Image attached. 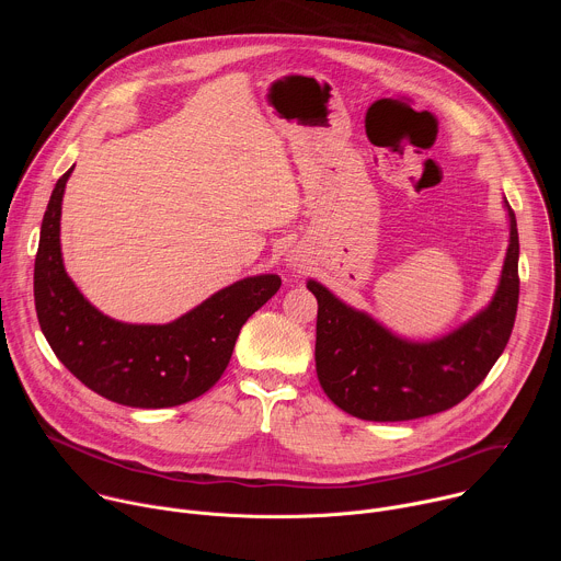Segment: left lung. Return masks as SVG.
Returning a JSON list of instances; mask_svg holds the SVG:
<instances>
[{"label":"left lung","mask_w":561,"mask_h":561,"mask_svg":"<svg viewBox=\"0 0 561 561\" xmlns=\"http://www.w3.org/2000/svg\"><path fill=\"white\" fill-rule=\"evenodd\" d=\"M506 208L511 239L495 297L435 342L397 337L308 279L317 297V377L335 407L366 422H407L453 409L484 381L508 344L519 301V237Z\"/></svg>","instance_id":"left-lung-1"}]
</instances>
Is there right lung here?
<instances>
[{
  "instance_id": "add662e5",
  "label": "right lung",
  "mask_w": 561,
  "mask_h": 561,
  "mask_svg": "<svg viewBox=\"0 0 561 561\" xmlns=\"http://www.w3.org/2000/svg\"><path fill=\"white\" fill-rule=\"evenodd\" d=\"M66 171L44 213L35 310L57 359L91 390L133 409H169L217 383L239 331L282 286L279 275L234 282L171 324H124L91 306L64 271L59 247Z\"/></svg>"
}]
</instances>
